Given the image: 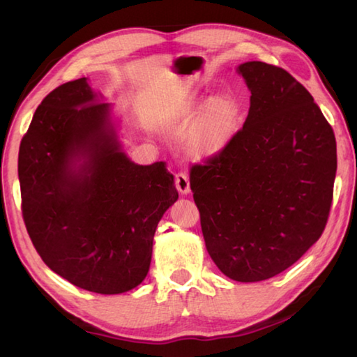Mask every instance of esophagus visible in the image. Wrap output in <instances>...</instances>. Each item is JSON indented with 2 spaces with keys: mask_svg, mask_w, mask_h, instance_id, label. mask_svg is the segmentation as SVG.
I'll use <instances>...</instances> for the list:
<instances>
[{
  "mask_svg": "<svg viewBox=\"0 0 357 357\" xmlns=\"http://www.w3.org/2000/svg\"><path fill=\"white\" fill-rule=\"evenodd\" d=\"M174 185H176L181 195H187V193L190 192V181L189 176H187V173L181 172L178 174H174Z\"/></svg>",
  "mask_w": 357,
  "mask_h": 357,
  "instance_id": "esophagus-1",
  "label": "esophagus"
}]
</instances>
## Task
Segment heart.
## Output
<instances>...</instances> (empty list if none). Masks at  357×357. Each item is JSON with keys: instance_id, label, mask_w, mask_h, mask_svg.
<instances>
[{"instance_id": "obj_1", "label": "heart", "mask_w": 357, "mask_h": 357, "mask_svg": "<svg viewBox=\"0 0 357 357\" xmlns=\"http://www.w3.org/2000/svg\"><path fill=\"white\" fill-rule=\"evenodd\" d=\"M241 116L239 104L231 98H190L178 113L176 129L192 132L189 148L198 159L214 157L231 140Z\"/></svg>"}]
</instances>
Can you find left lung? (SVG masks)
<instances>
[{"label": "left lung", "mask_w": 357, "mask_h": 357, "mask_svg": "<svg viewBox=\"0 0 357 357\" xmlns=\"http://www.w3.org/2000/svg\"><path fill=\"white\" fill-rule=\"evenodd\" d=\"M250 89L243 129L190 170L208 253L236 282L283 273L328 223L337 146L312 94L285 69L241 64Z\"/></svg>", "instance_id": "left-lung-1"}]
</instances>
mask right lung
Masks as SVG:
<instances>
[{
	"label": "right lung",
	"mask_w": 357,
	"mask_h": 357,
	"mask_svg": "<svg viewBox=\"0 0 357 357\" xmlns=\"http://www.w3.org/2000/svg\"><path fill=\"white\" fill-rule=\"evenodd\" d=\"M108 116L84 77L53 89L22 138L19 179L42 261L78 288L119 294L146 277L157 223L178 190L164 162L128 159Z\"/></svg>",
	"instance_id": "right-lung-1"
}]
</instances>
